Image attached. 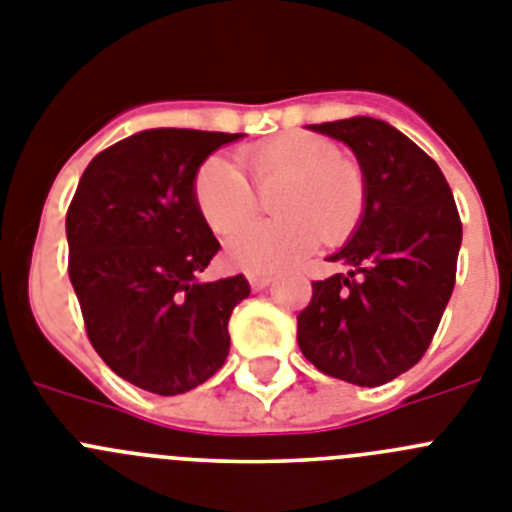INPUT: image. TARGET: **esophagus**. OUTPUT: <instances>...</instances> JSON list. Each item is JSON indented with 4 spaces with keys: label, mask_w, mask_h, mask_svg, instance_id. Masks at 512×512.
Masks as SVG:
<instances>
[{
    "label": "esophagus",
    "mask_w": 512,
    "mask_h": 512,
    "mask_svg": "<svg viewBox=\"0 0 512 512\" xmlns=\"http://www.w3.org/2000/svg\"><path fill=\"white\" fill-rule=\"evenodd\" d=\"M270 283H273V278H270V275H250L252 290H265Z\"/></svg>",
    "instance_id": "34e87169"
}]
</instances>
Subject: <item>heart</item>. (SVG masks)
Segmentation results:
<instances>
[{
    "label": "heart",
    "instance_id": "heart-1",
    "mask_svg": "<svg viewBox=\"0 0 512 512\" xmlns=\"http://www.w3.org/2000/svg\"><path fill=\"white\" fill-rule=\"evenodd\" d=\"M239 163L257 191L270 193L278 219L255 222L229 237L224 255L234 270L275 275L293 270L313 255L319 239L344 245L367 211V178L357 160L344 158L339 145L313 132H283L245 147ZM193 206L216 234H227L257 209L247 178L229 160L211 155L191 178Z\"/></svg>",
    "mask_w": 512,
    "mask_h": 512
}]
</instances>
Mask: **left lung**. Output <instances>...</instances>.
Instances as JSON below:
<instances>
[{
    "label": "left lung",
    "mask_w": 512,
    "mask_h": 512,
    "mask_svg": "<svg viewBox=\"0 0 512 512\" xmlns=\"http://www.w3.org/2000/svg\"><path fill=\"white\" fill-rule=\"evenodd\" d=\"M347 142L367 178V211L313 280L298 347L316 370L377 388L421 362L457 280L462 219L444 173L413 140L372 117L311 124Z\"/></svg>",
    "instance_id": "left-lung-1"
}]
</instances>
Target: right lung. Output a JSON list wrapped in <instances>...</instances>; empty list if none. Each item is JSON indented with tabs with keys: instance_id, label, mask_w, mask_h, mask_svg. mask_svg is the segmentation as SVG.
I'll list each match as a JSON object with an SVG mask.
<instances>
[{
	"instance_id": "right-lung-1",
	"label": "right lung",
	"mask_w": 512,
	"mask_h": 512,
	"mask_svg": "<svg viewBox=\"0 0 512 512\" xmlns=\"http://www.w3.org/2000/svg\"><path fill=\"white\" fill-rule=\"evenodd\" d=\"M242 135L145 130L101 150L66 214L68 278L91 347L122 380L181 395L229 354V316L245 275L201 283L222 250L193 206L191 178Z\"/></svg>"
}]
</instances>
